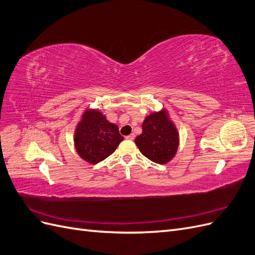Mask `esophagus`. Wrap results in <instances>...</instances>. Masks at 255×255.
Masks as SVG:
<instances>
[{
	"label": "esophagus",
	"mask_w": 255,
	"mask_h": 255,
	"mask_svg": "<svg viewBox=\"0 0 255 255\" xmlns=\"http://www.w3.org/2000/svg\"><path fill=\"white\" fill-rule=\"evenodd\" d=\"M126 138H127V139H128V140H134V138H135V135H134V134H130V135H128V136H127Z\"/></svg>",
	"instance_id": "1"
}]
</instances>
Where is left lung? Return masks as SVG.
Returning a JSON list of instances; mask_svg holds the SVG:
<instances>
[{"label":"left lung","mask_w":255,"mask_h":255,"mask_svg":"<svg viewBox=\"0 0 255 255\" xmlns=\"http://www.w3.org/2000/svg\"><path fill=\"white\" fill-rule=\"evenodd\" d=\"M142 155L156 164L172 160L180 144V135L166 109L153 112L142 122V133L135 138Z\"/></svg>","instance_id":"left-lung-1"}]
</instances>
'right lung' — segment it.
I'll return each mask as SVG.
<instances>
[{"label": "right lung", "instance_id": "1", "mask_svg": "<svg viewBox=\"0 0 255 255\" xmlns=\"http://www.w3.org/2000/svg\"><path fill=\"white\" fill-rule=\"evenodd\" d=\"M125 139L118 126L96 109L87 107L74 130V146L79 156L89 164H98L115 152Z\"/></svg>", "mask_w": 255, "mask_h": 255}]
</instances>
